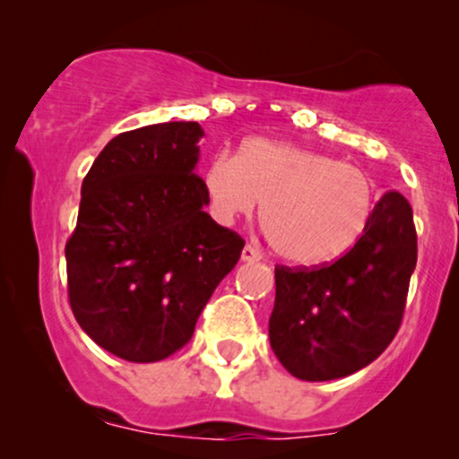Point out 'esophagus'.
Masks as SVG:
<instances>
[{
	"mask_svg": "<svg viewBox=\"0 0 459 459\" xmlns=\"http://www.w3.org/2000/svg\"><path fill=\"white\" fill-rule=\"evenodd\" d=\"M259 259H261L259 247L252 246V244H246V246H244V250H241V261L252 263V261H259Z\"/></svg>",
	"mask_w": 459,
	"mask_h": 459,
	"instance_id": "1",
	"label": "esophagus"
}]
</instances>
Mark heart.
I'll list each match as a JSON object with an SVG mask.
<instances>
[{
	"mask_svg": "<svg viewBox=\"0 0 459 459\" xmlns=\"http://www.w3.org/2000/svg\"><path fill=\"white\" fill-rule=\"evenodd\" d=\"M203 187L222 226L263 203L261 222L273 250L296 265L343 256L376 209V186L365 170L270 138H250L237 157L218 152L204 168Z\"/></svg>",
	"mask_w": 459,
	"mask_h": 459,
	"instance_id": "obj_1",
	"label": "heart"
}]
</instances>
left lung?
Listing matches in <instances>:
<instances>
[{"label": "left lung", "instance_id": "obj_1", "mask_svg": "<svg viewBox=\"0 0 459 459\" xmlns=\"http://www.w3.org/2000/svg\"><path fill=\"white\" fill-rule=\"evenodd\" d=\"M414 267L412 207L399 192H386L339 261L313 270L276 267L273 354L307 382L336 380L371 365L402 325Z\"/></svg>", "mask_w": 459, "mask_h": 459}]
</instances>
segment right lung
Returning a JSON list of instances; mask_svg holds the SVG:
<instances>
[{
	"label": "right lung",
	"instance_id": "right-lung-1",
	"mask_svg": "<svg viewBox=\"0 0 459 459\" xmlns=\"http://www.w3.org/2000/svg\"><path fill=\"white\" fill-rule=\"evenodd\" d=\"M203 135L183 120L125 131L82 183L65 250L68 302L94 343L123 360L157 362L181 350L244 250L204 212Z\"/></svg>",
	"mask_w": 459,
	"mask_h": 459
}]
</instances>
